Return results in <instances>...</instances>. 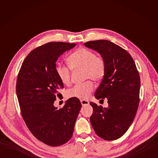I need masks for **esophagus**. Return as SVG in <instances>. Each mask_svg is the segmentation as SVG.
<instances>
[{"label":"esophagus","mask_w":158,"mask_h":158,"mask_svg":"<svg viewBox=\"0 0 158 158\" xmlns=\"http://www.w3.org/2000/svg\"><path fill=\"white\" fill-rule=\"evenodd\" d=\"M81 103L82 106H86V105H89V101L88 100H81Z\"/></svg>","instance_id":"34e87169"}]
</instances>
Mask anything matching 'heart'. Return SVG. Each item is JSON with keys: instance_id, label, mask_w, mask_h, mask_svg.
<instances>
[{"instance_id": "obj_1", "label": "heart", "mask_w": 158, "mask_h": 158, "mask_svg": "<svg viewBox=\"0 0 158 158\" xmlns=\"http://www.w3.org/2000/svg\"><path fill=\"white\" fill-rule=\"evenodd\" d=\"M67 62L70 69L73 70L83 69L85 79H92L95 81L102 80L105 76L106 65L104 60L97 57L96 53L86 48H79L71 53ZM56 72L59 79L63 84L69 85L71 83V73L66 66L58 65ZM94 90V84L92 81H88L82 84L75 85L68 91L70 98L87 99Z\"/></svg>"}]
</instances>
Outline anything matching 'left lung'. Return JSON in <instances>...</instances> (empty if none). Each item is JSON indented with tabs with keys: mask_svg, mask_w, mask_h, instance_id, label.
Listing matches in <instances>:
<instances>
[{
	"mask_svg": "<svg viewBox=\"0 0 158 158\" xmlns=\"http://www.w3.org/2000/svg\"><path fill=\"white\" fill-rule=\"evenodd\" d=\"M84 45L100 53L106 65L105 74L94 96L106 98L105 108L90 102L93 113L90 122L100 138L113 140L126 133L133 122L139 104L140 79L135 61L128 52L107 40H98Z\"/></svg>",
	"mask_w": 158,
	"mask_h": 158,
	"instance_id": "1",
	"label": "left lung"
}]
</instances>
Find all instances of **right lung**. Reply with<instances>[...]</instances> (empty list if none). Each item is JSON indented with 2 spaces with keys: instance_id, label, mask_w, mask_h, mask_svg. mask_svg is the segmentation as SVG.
I'll list each match as a JSON object with an SVG mask.
<instances>
[{
  "instance_id": "right-lung-1",
  "label": "right lung",
  "mask_w": 158,
  "mask_h": 158,
  "mask_svg": "<svg viewBox=\"0 0 158 158\" xmlns=\"http://www.w3.org/2000/svg\"><path fill=\"white\" fill-rule=\"evenodd\" d=\"M75 43L50 42L35 49L23 62L18 76L16 93L23 120L40 141L57 147L72 137L81 104L73 97L62 109L53 105L63 88L56 72L59 57Z\"/></svg>"
}]
</instances>
